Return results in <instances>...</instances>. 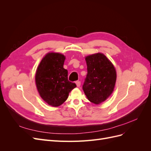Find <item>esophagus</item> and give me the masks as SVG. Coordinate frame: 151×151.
Here are the masks:
<instances>
[{
    "label": "esophagus",
    "mask_w": 151,
    "mask_h": 151,
    "mask_svg": "<svg viewBox=\"0 0 151 151\" xmlns=\"http://www.w3.org/2000/svg\"><path fill=\"white\" fill-rule=\"evenodd\" d=\"M76 84L77 87H80V86H81V82L79 81H77L76 82Z\"/></svg>",
    "instance_id": "esophagus-1"
}]
</instances>
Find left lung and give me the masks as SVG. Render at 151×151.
Returning a JSON list of instances; mask_svg holds the SVG:
<instances>
[{"label": "left lung", "instance_id": "obj_1", "mask_svg": "<svg viewBox=\"0 0 151 151\" xmlns=\"http://www.w3.org/2000/svg\"><path fill=\"white\" fill-rule=\"evenodd\" d=\"M85 59L88 74L83 89L89 101L98 104L113 93L116 79V70L103 53L90 55Z\"/></svg>", "mask_w": 151, "mask_h": 151}]
</instances>
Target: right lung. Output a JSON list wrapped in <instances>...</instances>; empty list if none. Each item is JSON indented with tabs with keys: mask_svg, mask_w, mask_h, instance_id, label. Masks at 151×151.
Returning <instances> with one entry per match:
<instances>
[{
	"mask_svg": "<svg viewBox=\"0 0 151 151\" xmlns=\"http://www.w3.org/2000/svg\"><path fill=\"white\" fill-rule=\"evenodd\" d=\"M65 57L48 53L40 63L35 82L40 96L49 105L57 107L64 103L76 84L68 81V71L63 68Z\"/></svg>",
	"mask_w": 151,
	"mask_h": 151,
	"instance_id": "add662e5",
	"label": "right lung"
}]
</instances>
